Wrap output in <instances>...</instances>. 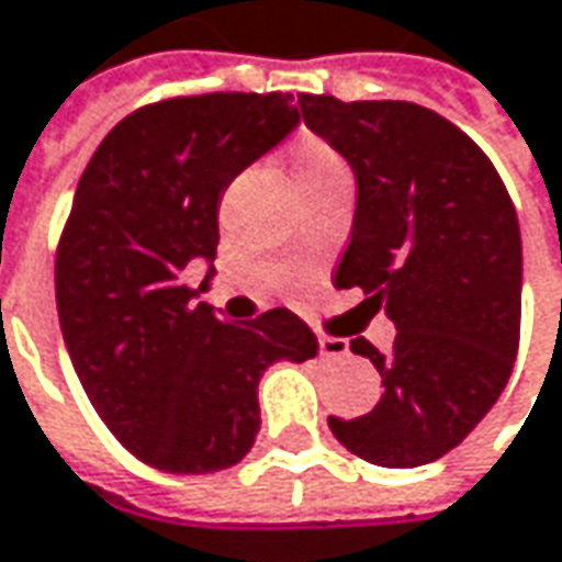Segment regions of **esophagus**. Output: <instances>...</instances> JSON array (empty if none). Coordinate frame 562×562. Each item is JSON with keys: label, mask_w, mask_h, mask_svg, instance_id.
Here are the masks:
<instances>
[{"label": "esophagus", "mask_w": 562, "mask_h": 562, "mask_svg": "<svg viewBox=\"0 0 562 562\" xmlns=\"http://www.w3.org/2000/svg\"><path fill=\"white\" fill-rule=\"evenodd\" d=\"M318 353L328 359L347 357L350 353V344L344 337H318Z\"/></svg>", "instance_id": "34e87169"}]
</instances>
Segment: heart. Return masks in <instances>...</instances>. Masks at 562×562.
I'll use <instances>...</instances> for the list:
<instances>
[{
  "mask_svg": "<svg viewBox=\"0 0 562 562\" xmlns=\"http://www.w3.org/2000/svg\"><path fill=\"white\" fill-rule=\"evenodd\" d=\"M291 171L303 193L337 184V181H350V168L344 162V156L331 143H325L322 137H310V134L293 146Z\"/></svg>",
  "mask_w": 562,
  "mask_h": 562,
  "instance_id": "obj_1",
  "label": "heart"
}]
</instances>
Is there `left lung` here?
<instances>
[{
  "label": "left lung",
  "mask_w": 562,
  "mask_h": 562,
  "mask_svg": "<svg viewBox=\"0 0 562 562\" xmlns=\"http://www.w3.org/2000/svg\"><path fill=\"white\" fill-rule=\"evenodd\" d=\"M306 127L357 175L337 288H362L397 337L391 353L353 337L384 394L357 419L328 416L366 463L441 460L485 419L513 372L522 313V237L497 168L457 124L416 102L300 93Z\"/></svg>",
  "instance_id": "1"
}]
</instances>
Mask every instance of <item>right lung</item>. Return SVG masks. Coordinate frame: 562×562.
<instances>
[{
  "label": "right lung",
  "mask_w": 562,
  "mask_h": 562,
  "mask_svg": "<svg viewBox=\"0 0 562 562\" xmlns=\"http://www.w3.org/2000/svg\"><path fill=\"white\" fill-rule=\"evenodd\" d=\"M291 93L162 99L121 119L80 175L55 252L61 337L87 397L134 457L203 475L259 431V378L318 340L291 310L227 322L184 269L215 259L227 184L291 134Z\"/></svg>",
  "instance_id": "obj_1"
}]
</instances>
